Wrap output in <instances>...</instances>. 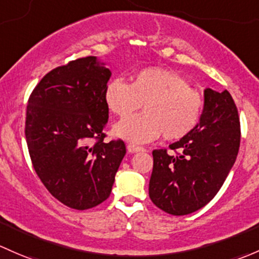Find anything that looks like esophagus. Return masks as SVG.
<instances>
[{
  "label": "esophagus",
  "mask_w": 259,
  "mask_h": 259,
  "mask_svg": "<svg viewBox=\"0 0 259 259\" xmlns=\"http://www.w3.org/2000/svg\"><path fill=\"white\" fill-rule=\"evenodd\" d=\"M126 149H127V151L129 152H138V151H144V148H141V146H138V145H135V144H127L126 145Z\"/></svg>",
  "instance_id": "34e87169"
}]
</instances>
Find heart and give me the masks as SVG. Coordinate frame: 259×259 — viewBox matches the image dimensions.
Wrapping results in <instances>:
<instances>
[{
  "label": "heart",
  "mask_w": 259,
  "mask_h": 259,
  "mask_svg": "<svg viewBox=\"0 0 259 259\" xmlns=\"http://www.w3.org/2000/svg\"><path fill=\"white\" fill-rule=\"evenodd\" d=\"M108 110L125 118L143 104L145 113L124 119L114 126V134L133 143H146L162 134L166 140H179L198 125L205 108L203 95L174 70L144 68L129 83L113 79L103 93Z\"/></svg>",
  "instance_id": "obj_1"
}]
</instances>
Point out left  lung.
<instances>
[{"label":"left lung","instance_id":"obj_1","mask_svg":"<svg viewBox=\"0 0 259 259\" xmlns=\"http://www.w3.org/2000/svg\"><path fill=\"white\" fill-rule=\"evenodd\" d=\"M241 144V122L228 91H205L200 124L167 149L152 151L149 196L174 216L197 211L216 196L232 168Z\"/></svg>","mask_w":259,"mask_h":259}]
</instances>
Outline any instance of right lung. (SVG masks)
<instances>
[{
    "label": "right lung",
    "instance_id": "right-lung-1",
    "mask_svg": "<svg viewBox=\"0 0 259 259\" xmlns=\"http://www.w3.org/2000/svg\"><path fill=\"white\" fill-rule=\"evenodd\" d=\"M111 73L93 56L48 72L29 95L27 146L37 176L54 198L70 208L104 202L126 148L105 143L109 110L103 93Z\"/></svg>",
    "mask_w": 259,
    "mask_h": 259
}]
</instances>
